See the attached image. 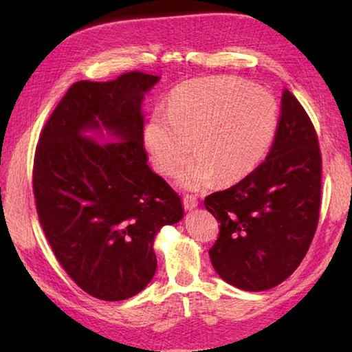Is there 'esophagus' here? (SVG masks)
I'll return each mask as SVG.
<instances>
[{
	"mask_svg": "<svg viewBox=\"0 0 352 352\" xmlns=\"http://www.w3.org/2000/svg\"><path fill=\"white\" fill-rule=\"evenodd\" d=\"M183 206L186 210H193V208H197V206H198V199L192 195H186L183 198Z\"/></svg>",
	"mask_w": 352,
	"mask_h": 352,
	"instance_id": "esophagus-1",
	"label": "esophagus"
}]
</instances>
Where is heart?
<instances>
[{
    "label": "heart",
    "mask_w": 352,
    "mask_h": 352,
    "mask_svg": "<svg viewBox=\"0 0 352 352\" xmlns=\"http://www.w3.org/2000/svg\"><path fill=\"white\" fill-rule=\"evenodd\" d=\"M278 106L271 94L233 77L190 80L177 86L168 111L155 109L144 129L154 168L174 175L192 149L197 154L178 174V186L198 192L219 178L242 180L271 146Z\"/></svg>",
    "instance_id": "obj_1"
}]
</instances>
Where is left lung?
<instances>
[{
    "mask_svg": "<svg viewBox=\"0 0 352 352\" xmlns=\"http://www.w3.org/2000/svg\"><path fill=\"white\" fill-rule=\"evenodd\" d=\"M320 164L315 126L284 89L278 129L265 162L242 182L204 199L221 223L208 254L223 281L260 292L295 272L318 227Z\"/></svg>",
    "mask_w": 352,
    "mask_h": 352,
    "instance_id": "left-lung-1",
    "label": "left lung"
}]
</instances>
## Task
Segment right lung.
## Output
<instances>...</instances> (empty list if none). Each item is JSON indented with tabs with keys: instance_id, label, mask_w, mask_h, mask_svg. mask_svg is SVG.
<instances>
[{
	"instance_id": "add662e5",
	"label": "right lung",
	"mask_w": 352,
	"mask_h": 352,
	"mask_svg": "<svg viewBox=\"0 0 352 352\" xmlns=\"http://www.w3.org/2000/svg\"><path fill=\"white\" fill-rule=\"evenodd\" d=\"M160 77L139 71L77 81L45 124L33 192L57 260L102 301L138 295L157 269L154 239L182 199L148 166L142 102Z\"/></svg>"
}]
</instances>
